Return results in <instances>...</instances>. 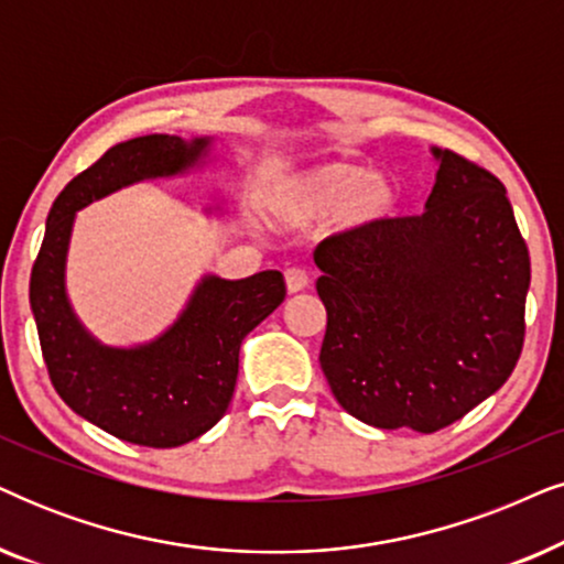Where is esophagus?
Segmentation results:
<instances>
[{"instance_id": "34e87169", "label": "esophagus", "mask_w": 564, "mask_h": 564, "mask_svg": "<svg viewBox=\"0 0 564 564\" xmlns=\"http://www.w3.org/2000/svg\"><path fill=\"white\" fill-rule=\"evenodd\" d=\"M284 284H288L290 295H295V292H303L305 288H308V274H305L303 269L292 267L284 272Z\"/></svg>"}]
</instances>
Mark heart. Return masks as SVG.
Instances as JSON below:
<instances>
[{
	"instance_id": "heart-1",
	"label": "heart",
	"mask_w": 564,
	"mask_h": 564,
	"mask_svg": "<svg viewBox=\"0 0 564 564\" xmlns=\"http://www.w3.org/2000/svg\"><path fill=\"white\" fill-rule=\"evenodd\" d=\"M399 199L391 175L355 163H321L274 178L267 188V212L276 223L305 225L336 209V230L365 232L386 223Z\"/></svg>"
}]
</instances>
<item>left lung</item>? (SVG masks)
<instances>
[{"label": "left lung", "mask_w": 564, "mask_h": 564, "mask_svg": "<svg viewBox=\"0 0 564 564\" xmlns=\"http://www.w3.org/2000/svg\"><path fill=\"white\" fill-rule=\"evenodd\" d=\"M435 186L416 217L324 240L321 370L365 425L448 427L500 389L523 347L531 261L506 186L430 148Z\"/></svg>", "instance_id": "8db88e82"}]
</instances>
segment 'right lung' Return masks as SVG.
Here are the masks:
<instances>
[{
  "label": "right lung",
  "mask_w": 564,
  "mask_h": 564,
  "mask_svg": "<svg viewBox=\"0 0 564 564\" xmlns=\"http://www.w3.org/2000/svg\"><path fill=\"white\" fill-rule=\"evenodd\" d=\"M212 160L215 137L148 134L116 144L56 196L31 274V311L58 397L95 427L148 448L184 445L223 420L236 391L240 345L280 308L284 280L274 269L246 280L207 272L163 334L129 347L106 345L72 308V230L87 204L142 181L184 178ZM204 215H228L225 196H212Z\"/></svg>",
  "instance_id": "obj_1"
}]
</instances>
